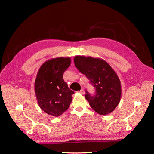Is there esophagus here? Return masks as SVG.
<instances>
[{
	"mask_svg": "<svg viewBox=\"0 0 154 154\" xmlns=\"http://www.w3.org/2000/svg\"><path fill=\"white\" fill-rule=\"evenodd\" d=\"M79 92H80V94H85V91H84V90L83 89V88H82V89H81L80 91H79Z\"/></svg>",
	"mask_w": 154,
	"mask_h": 154,
	"instance_id": "esophagus-1",
	"label": "esophagus"
}]
</instances>
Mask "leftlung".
Here are the masks:
<instances>
[{"label":"left lung","instance_id":"1","mask_svg":"<svg viewBox=\"0 0 154 154\" xmlns=\"http://www.w3.org/2000/svg\"><path fill=\"white\" fill-rule=\"evenodd\" d=\"M76 67L85 74L96 88V95L87 91L85 98L91 108L101 115H107L115 110L122 97V85L118 74L104 60L85 56L74 58Z\"/></svg>","mask_w":154,"mask_h":154}]
</instances>
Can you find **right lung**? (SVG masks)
Instances as JSON below:
<instances>
[{
	"mask_svg": "<svg viewBox=\"0 0 154 154\" xmlns=\"http://www.w3.org/2000/svg\"><path fill=\"white\" fill-rule=\"evenodd\" d=\"M70 57L47 60L40 66L35 82V91L40 109L53 117H58L71 104L74 92L70 90L63 74L71 66Z\"/></svg>",
	"mask_w": 154,
	"mask_h": 154,
	"instance_id": "right-lung-1",
	"label": "right lung"
}]
</instances>
